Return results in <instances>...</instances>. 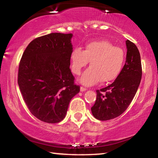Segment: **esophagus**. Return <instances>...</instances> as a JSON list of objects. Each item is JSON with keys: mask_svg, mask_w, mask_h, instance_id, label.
Returning a JSON list of instances; mask_svg holds the SVG:
<instances>
[{"mask_svg": "<svg viewBox=\"0 0 158 158\" xmlns=\"http://www.w3.org/2000/svg\"><path fill=\"white\" fill-rule=\"evenodd\" d=\"M87 89H85V88H84V87H83V86H81V88H80V90H81V91H85V90H86Z\"/></svg>", "mask_w": 158, "mask_h": 158, "instance_id": "1", "label": "esophagus"}]
</instances>
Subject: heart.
Returning a JSON list of instances; mask_svg holds the SVG:
<instances>
[{
	"instance_id": "1",
	"label": "heart",
	"mask_w": 158,
	"mask_h": 158,
	"mask_svg": "<svg viewBox=\"0 0 158 158\" xmlns=\"http://www.w3.org/2000/svg\"><path fill=\"white\" fill-rule=\"evenodd\" d=\"M125 60L124 50L106 40L90 42L85 45L84 51L74 48L70 54L72 71L77 75L81 73L90 61V67L80 79V81L88 86L100 81L109 83L116 79L122 70Z\"/></svg>"
}]
</instances>
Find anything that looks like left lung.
I'll list each match as a JSON object with an SVG mask.
<instances>
[{
	"label": "left lung",
	"mask_w": 158,
	"mask_h": 158,
	"mask_svg": "<svg viewBox=\"0 0 158 158\" xmlns=\"http://www.w3.org/2000/svg\"><path fill=\"white\" fill-rule=\"evenodd\" d=\"M125 64L119 75L108 86L97 90V98L91 107L95 118L107 121L121 115L132 101L140 84L142 68L140 53L136 45L126 40Z\"/></svg>",
	"instance_id": "1"
}]
</instances>
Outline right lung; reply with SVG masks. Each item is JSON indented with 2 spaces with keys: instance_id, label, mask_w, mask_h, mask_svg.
I'll return each mask as SVG.
<instances>
[{
  "instance_id": "right-lung-1",
  "label": "right lung",
  "mask_w": 158,
  "mask_h": 158,
  "mask_svg": "<svg viewBox=\"0 0 158 158\" xmlns=\"http://www.w3.org/2000/svg\"><path fill=\"white\" fill-rule=\"evenodd\" d=\"M73 34L52 33L31 41L21 58L18 84L31 113L40 121H63L69 102L80 90L72 74Z\"/></svg>"
}]
</instances>
